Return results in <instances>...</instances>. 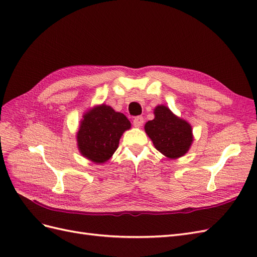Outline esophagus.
I'll list each match as a JSON object with an SVG mask.
<instances>
[{"mask_svg": "<svg viewBox=\"0 0 257 257\" xmlns=\"http://www.w3.org/2000/svg\"><path fill=\"white\" fill-rule=\"evenodd\" d=\"M144 123V118L142 115H138V116H135L134 120H133V124L135 127H141L143 125Z\"/></svg>", "mask_w": 257, "mask_h": 257, "instance_id": "obj_1", "label": "esophagus"}]
</instances>
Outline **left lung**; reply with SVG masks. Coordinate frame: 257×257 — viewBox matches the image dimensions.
<instances>
[{"label":"left lung","mask_w":257,"mask_h":257,"mask_svg":"<svg viewBox=\"0 0 257 257\" xmlns=\"http://www.w3.org/2000/svg\"><path fill=\"white\" fill-rule=\"evenodd\" d=\"M145 131L155 149L169 159L182 157L193 143L190 123L178 118L164 105L155 107L154 119L146 123Z\"/></svg>","instance_id":"left-lung-1"}]
</instances>
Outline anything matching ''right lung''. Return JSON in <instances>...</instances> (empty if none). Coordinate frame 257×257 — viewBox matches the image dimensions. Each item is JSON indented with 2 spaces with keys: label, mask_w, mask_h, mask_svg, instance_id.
<instances>
[{
  "label": "right lung",
  "mask_w": 257,
  "mask_h": 257,
  "mask_svg": "<svg viewBox=\"0 0 257 257\" xmlns=\"http://www.w3.org/2000/svg\"><path fill=\"white\" fill-rule=\"evenodd\" d=\"M131 122L121 112L114 111L110 106H95L83 114L77 132L78 149L84 158L96 163L109 160L118 149L120 138Z\"/></svg>",
  "instance_id": "obj_1"
}]
</instances>
